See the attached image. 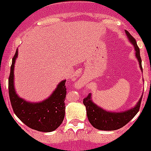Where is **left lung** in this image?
I'll use <instances>...</instances> for the list:
<instances>
[{
  "mask_svg": "<svg viewBox=\"0 0 151 151\" xmlns=\"http://www.w3.org/2000/svg\"><path fill=\"white\" fill-rule=\"evenodd\" d=\"M125 33L129 37L130 42L135 48L136 58L138 60L141 69H142L140 50L137 45L135 38H133L132 36H131V34L126 30H125ZM142 99V96L134 107L129 111L123 112H109L105 111L102 108L99 107L92 101L91 93H89L86 98H84L83 103L86 107L88 121L90 122L91 124L93 125L95 129H99V130H105V131H113V130L121 129L122 127L127 124L137 114L140 109Z\"/></svg>",
  "mask_w": 151,
  "mask_h": 151,
  "instance_id": "left-lung-1",
  "label": "left lung"
}]
</instances>
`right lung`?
Here are the masks:
<instances>
[{
    "instance_id": "obj_1",
    "label": "right lung",
    "mask_w": 151,
    "mask_h": 151,
    "mask_svg": "<svg viewBox=\"0 0 151 151\" xmlns=\"http://www.w3.org/2000/svg\"><path fill=\"white\" fill-rule=\"evenodd\" d=\"M18 57V49L12 59L9 77V96L13 111L21 121L31 129L49 132L57 129L65 116L66 81H61L50 98L41 102H30L20 98L14 86V69Z\"/></svg>"
}]
</instances>
